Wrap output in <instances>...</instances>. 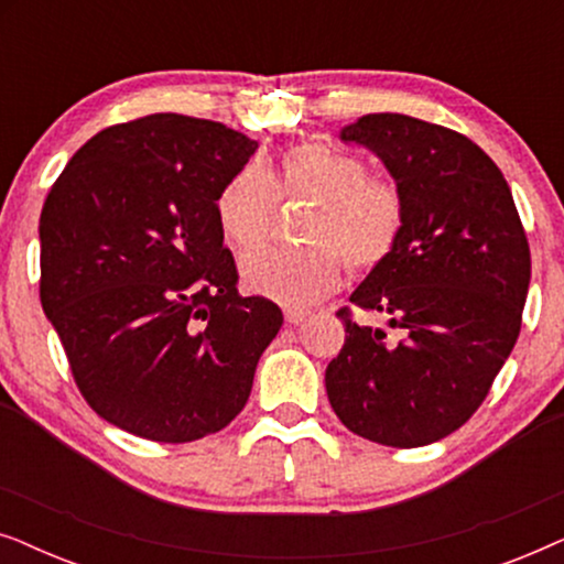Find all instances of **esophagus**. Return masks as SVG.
Returning a JSON list of instances; mask_svg holds the SVG:
<instances>
[{"mask_svg":"<svg viewBox=\"0 0 564 564\" xmlns=\"http://www.w3.org/2000/svg\"><path fill=\"white\" fill-rule=\"evenodd\" d=\"M307 318V311H303V307H288L284 311V321L290 323V326H297V323H303Z\"/></svg>","mask_w":564,"mask_h":564,"instance_id":"obj_1","label":"esophagus"}]
</instances>
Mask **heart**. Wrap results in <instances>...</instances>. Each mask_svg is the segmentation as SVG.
<instances>
[{
    "instance_id": "b5f03b06",
    "label": "heart",
    "mask_w": 564,
    "mask_h": 564,
    "mask_svg": "<svg viewBox=\"0 0 564 564\" xmlns=\"http://www.w3.org/2000/svg\"><path fill=\"white\" fill-rule=\"evenodd\" d=\"M276 197L307 203L300 249H264L241 259V280L257 295L282 305H311L341 282V259L369 272L390 257L405 223L398 184L372 176L357 153L328 143H300L276 169L243 166L220 189L215 215L226 241L238 251L269 241Z\"/></svg>"
}]
</instances>
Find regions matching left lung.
<instances>
[{"mask_svg": "<svg viewBox=\"0 0 564 564\" xmlns=\"http://www.w3.org/2000/svg\"><path fill=\"white\" fill-rule=\"evenodd\" d=\"M338 138L377 153L403 192L400 241L349 300L405 336L392 344L346 318L326 369L330 408L375 444H434L480 408L519 338L527 234L503 174L469 138L398 112L365 115Z\"/></svg>", "mask_w": 564, "mask_h": 564, "instance_id": "8db88e82", "label": "left lung"}]
</instances>
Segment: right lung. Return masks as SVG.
Listing matches in <instances>:
<instances>
[{
  "mask_svg": "<svg viewBox=\"0 0 564 564\" xmlns=\"http://www.w3.org/2000/svg\"><path fill=\"white\" fill-rule=\"evenodd\" d=\"M257 141L161 112L89 138L45 197L41 303L97 415L184 444L251 395L282 311L238 292L215 215Z\"/></svg>",
  "mask_w": 564,
  "mask_h": 564,
  "instance_id": "right-lung-1",
  "label": "right lung"
}]
</instances>
